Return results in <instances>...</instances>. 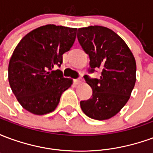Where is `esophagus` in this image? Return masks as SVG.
Returning a JSON list of instances; mask_svg holds the SVG:
<instances>
[{"label": "esophagus", "mask_w": 153, "mask_h": 153, "mask_svg": "<svg viewBox=\"0 0 153 153\" xmlns=\"http://www.w3.org/2000/svg\"><path fill=\"white\" fill-rule=\"evenodd\" d=\"M82 82H83V79H82L81 77L78 78L76 79H74V83H76V84H79V83H81Z\"/></svg>", "instance_id": "esophagus-1"}]
</instances>
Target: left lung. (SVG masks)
Wrapping results in <instances>:
<instances>
[{
  "label": "left lung",
  "instance_id": "1",
  "mask_svg": "<svg viewBox=\"0 0 153 153\" xmlns=\"http://www.w3.org/2000/svg\"><path fill=\"white\" fill-rule=\"evenodd\" d=\"M77 38L89 56L90 74L101 70L99 79L84 75L93 89L92 97L81 101L88 117L103 120L115 115L127 103L136 82V62L131 51L119 35L106 27L94 25L78 29Z\"/></svg>",
  "mask_w": 153,
  "mask_h": 153
}]
</instances>
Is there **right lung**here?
<instances>
[{"mask_svg":"<svg viewBox=\"0 0 153 153\" xmlns=\"http://www.w3.org/2000/svg\"><path fill=\"white\" fill-rule=\"evenodd\" d=\"M77 28L47 25L25 35L10 60L12 92L25 110L34 115L53 111L61 94L73 83L60 70L62 55L73 46Z\"/></svg>","mask_w":153,"mask_h":153,"instance_id":"1","label":"right lung"}]
</instances>
